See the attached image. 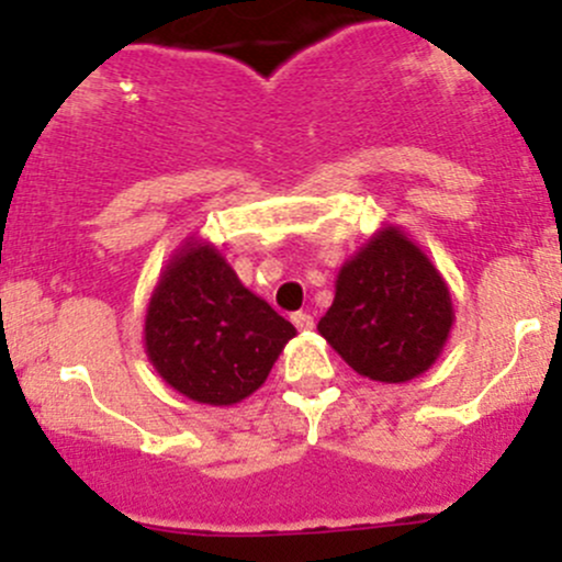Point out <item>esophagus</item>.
I'll list each match as a JSON object with an SVG mask.
<instances>
[{
	"label": "esophagus",
	"mask_w": 562,
	"mask_h": 562,
	"mask_svg": "<svg viewBox=\"0 0 562 562\" xmlns=\"http://www.w3.org/2000/svg\"><path fill=\"white\" fill-rule=\"evenodd\" d=\"M292 324L297 326L300 331H307V329H313V315H311V313H302V311L292 313Z\"/></svg>",
	"instance_id": "esophagus-1"
}]
</instances>
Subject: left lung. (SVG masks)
Wrapping results in <instances>:
<instances>
[{
	"label": "left lung",
	"instance_id": "1",
	"mask_svg": "<svg viewBox=\"0 0 562 562\" xmlns=\"http://www.w3.org/2000/svg\"><path fill=\"white\" fill-rule=\"evenodd\" d=\"M451 321L440 273L401 231L390 228L339 270L337 294L318 331L358 374L406 382L440 356Z\"/></svg>",
	"mask_w": 562,
	"mask_h": 562
}]
</instances>
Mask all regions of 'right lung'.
Wrapping results in <instances>:
<instances>
[{"mask_svg": "<svg viewBox=\"0 0 562 562\" xmlns=\"http://www.w3.org/2000/svg\"><path fill=\"white\" fill-rule=\"evenodd\" d=\"M294 334L210 247L175 257L145 315V350L156 371L182 395L210 406H231L255 393Z\"/></svg>", "mask_w": 562, "mask_h": 562, "instance_id": "obj_1", "label": "right lung"}]
</instances>
